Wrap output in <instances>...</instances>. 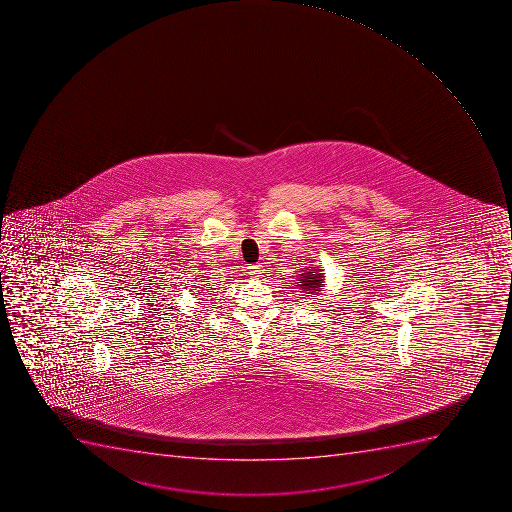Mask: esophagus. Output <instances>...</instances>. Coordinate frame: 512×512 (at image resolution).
<instances>
[{
  "label": "esophagus",
  "mask_w": 512,
  "mask_h": 512,
  "mask_svg": "<svg viewBox=\"0 0 512 512\" xmlns=\"http://www.w3.org/2000/svg\"><path fill=\"white\" fill-rule=\"evenodd\" d=\"M263 266L261 264H253V266H248V274L249 276L258 277L259 274H263Z\"/></svg>",
  "instance_id": "esophagus-1"
}]
</instances>
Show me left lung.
I'll use <instances>...</instances> for the list:
<instances>
[{"mask_svg":"<svg viewBox=\"0 0 512 512\" xmlns=\"http://www.w3.org/2000/svg\"><path fill=\"white\" fill-rule=\"evenodd\" d=\"M302 282H298V285L305 290H318V287H321V274H313V272H305L300 277Z\"/></svg>","mask_w":512,"mask_h":512,"instance_id":"1","label":"left lung"}]
</instances>
